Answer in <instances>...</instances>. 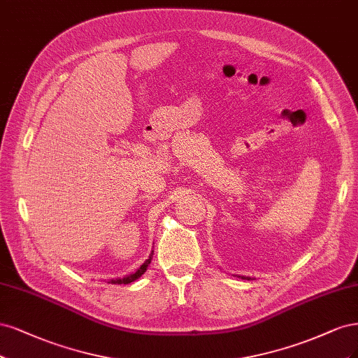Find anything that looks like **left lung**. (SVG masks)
<instances>
[{
  "label": "left lung",
  "mask_w": 358,
  "mask_h": 358,
  "mask_svg": "<svg viewBox=\"0 0 358 358\" xmlns=\"http://www.w3.org/2000/svg\"><path fill=\"white\" fill-rule=\"evenodd\" d=\"M241 278H242V280H251L250 276H241Z\"/></svg>",
  "instance_id": "8db88e82"
}]
</instances>
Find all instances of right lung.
<instances>
[{"instance_id": "add662e5", "label": "right lung", "mask_w": 358, "mask_h": 358, "mask_svg": "<svg viewBox=\"0 0 358 358\" xmlns=\"http://www.w3.org/2000/svg\"><path fill=\"white\" fill-rule=\"evenodd\" d=\"M152 259H153V251H152V255L148 256V259L141 264L140 268H138L134 273H131V275H126V276H123V278H116V280H108V282H111V284H129V282H134L135 280H138L140 278V276L147 271V266L150 264V262H152Z\"/></svg>"}]
</instances>
